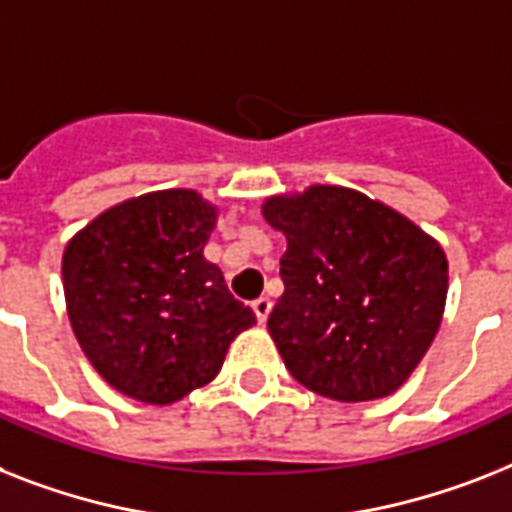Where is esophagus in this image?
<instances>
[{
    "label": "esophagus",
    "mask_w": 512,
    "mask_h": 512,
    "mask_svg": "<svg viewBox=\"0 0 512 512\" xmlns=\"http://www.w3.org/2000/svg\"><path fill=\"white\" fill-rule=\"evenodd\" d=\"M253 311H256V319H259V324H264L266 316H269V311H272V301H269V298H256V301H253Z\"/></svg>",
    "instance_id": "obj_1"
}]
</instances>
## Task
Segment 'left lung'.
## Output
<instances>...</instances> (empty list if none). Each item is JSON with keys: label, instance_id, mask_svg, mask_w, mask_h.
Masks as SVG:
<instances>
[{"label": "left lung", "instance_id": "obj_1", "mask_svg": "<svg viewBox=\"0 0 512 512\" xmlns=\"http://www.w3.org/2000/svg\"><path fill=\"white\" fill-rule=\"evenodd\" d=\"M261 214L287 238L285 293L266 322L287 371L340 403L398 390L442 322V246L392 206L342 185L269 196Z\"/></svg>", "mask_w": 512, "mask_h": 512}]
</instances>
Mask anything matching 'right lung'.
Masks as SVG:
<instances>
[{
    "instance_id": "1",
    "label": "right lung",
    "mask_w": 512,
    "mask_h": 512,
    "mask_svg": "<svg viewBox=\"0 0 512 512\" xmlns=\"http://www.w3.org/2000/svg\"><path fill=\"white\" fill-rule=\"evenodd\" d=\"M217 214L196 190H154L101 211L67 243V316L91 366L122 395L183 400L256 324L204 259Z\"/></svg>"
}]
</instances>
